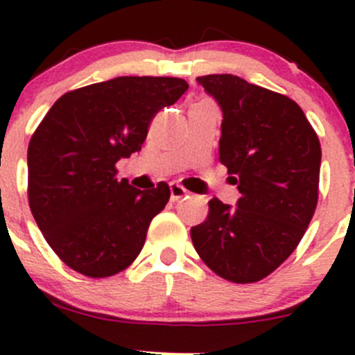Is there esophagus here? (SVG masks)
Returning <instances> with one entry per match:
<instances>
[{"mask_svg":"<svg viewBox=\"0 0 355 355\" xmlns=\"http://www.w3.org/2000/svg\"><path fill=\"white\" fill-rule=\"evenodd\" d=\"M170 194H171V200H180V199H184L189 192H187V189L182 187L180 184H177V182H171Z\"/></svg>","mask_w":355,"mask_h":355,"instance_id":"esophagus-1","label":"esophagus"}]
</instances>
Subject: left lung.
<instances>
[{"instance_id": "obj_1", "label": "left lung", "mask_w": 355, "mask_h": 355, "mask_svg": "<svg viewBox=\"0 0 355 355\" xmlns=\"http://www.w3.org/2000/svg\"><path fill=\"white\" fill-rule=\"evenodd\" d=\"M216 99L220 161L241 192L237 206L209 200L191 228L200 259L221 278L252 284L295 250L318 204L321 146L295 101L230 73L198 77Z\"/></svg>"}]
</instances>
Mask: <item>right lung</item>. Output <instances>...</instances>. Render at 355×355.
I'll list each match as a JSON object with an SVG mask.
<instances>
[{
    "mask_svg": "<svg viewBox=\"0 0 355 355\" xmlns=\"http://www.w3.org/2000/svg\"><path fill=\"white\" fill-rule=\"evenodd\" d=\"M187 89L184 78L116 77L67 92L42 118L28 142V206L71 270L105 278L139 256L170 187L139 191L114 164L141 151L155 114Z\"/></svg>",
    "mask_w": 355,
    "mask_h": 355,
    "instance_id": "add662e5",
    "label": "right lung"
}]
</instances>
